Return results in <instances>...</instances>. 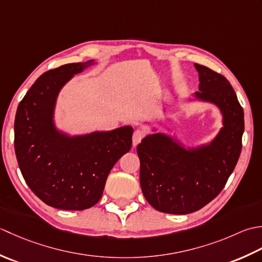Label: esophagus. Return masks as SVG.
I'll use <instances>...</instances> for the list:
<instances>
[{"instance_id": "esophagus-1", "label": "esophagus", "mask_w": 262, "mask_h": 262, "mask_svg": "<svg viewBox=\"0 0 262 262\" xmlns=\"http://www.w3.org/2000/svg\"><path fill=\"white\" fill-rule=\"evenodd\" d=\"M145 136H146V132L143 131V130H140V129L136 130L135 133H133V137H132V145H133V147L138 146L139 143L141 142L142 139L145 138Z\"/></svg>"}]
</instances>
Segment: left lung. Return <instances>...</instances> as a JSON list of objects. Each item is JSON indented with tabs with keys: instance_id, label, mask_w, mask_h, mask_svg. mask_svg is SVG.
I'll return each mask as SVG.
<instances>
[{
	"instance_id": "1",
	"label": "left lung",
	"mask_w": 262,
	"mask_h": 262,
	"mask_svg": "<svg viewBox=\"0 0 262 262\" xmlns=\"http://www.w3.org/2000/svg\"><path fill=\"white\" fill-rule=\"evenodd\" d=\"M199 92L194 98L216 105L223 127L207 145L185 148L176 139L158 132L137 147L140 185L155 209L185 215L201 209L224 189L242 150L244 113L228 80L211 69L194 64Z\"/></svg>"
}]
</instances>
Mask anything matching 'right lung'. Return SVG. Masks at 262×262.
<instances>
[{
  "instance_id": "add662e5",
  "label": "right lung",
  "mask_w": 262,
  "mask_h": 262,
  "mask_svg": "<svg viewBox=\"0 0 262 262\" xmlns=\"http://www.w3.org/2000/svg\"><path fill=\"white\" fill-rule=\"evenodd\" d=\"M94 60L64 64L42 73L18 106L14 149L26 183L46 205L83 210L101 198L115 163L131 149L132 126L69 136L56 129L54 111L61 89Z\"/></svg>"
}]
</instances>
